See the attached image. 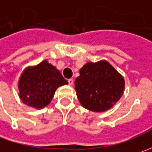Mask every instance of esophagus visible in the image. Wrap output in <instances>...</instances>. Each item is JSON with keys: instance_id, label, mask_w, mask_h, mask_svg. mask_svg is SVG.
I'll use <instances>...</instances> for the list:
<instances>
[{"instance_id": "1", "label": "esophagus", "mask_w": 152, "mask_h": 152, "mask_svg": "<svg viewBox=\"0 0 152 152\" xmlns=\"http://www.w3.org/2000/svg\"><path fill=\"white\" fill-rule=\"evenodd\" d=\"M67 82H68V85H72L73 84V79H69L68 80H67Z\"/></svg>"}]
</instances>
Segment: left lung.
Returning <instances> with one entry per match:
<instances>
[{"label": "left lung", "mask_w": 152, "mask_h": 152, "mask_svg": "<svg viewBox=\"0 0 152 152\" xmlns=\"http://www.w3.org/2000/svg\"><path fill=\"white\" fill-rule=\"evenodd\" d=\"M80 104L86 109L102 113L112 108L124 94V77L108 61L87 62L74 82Z\"/></svg>", "instance_id": "left-lung-1"}]
</instances>
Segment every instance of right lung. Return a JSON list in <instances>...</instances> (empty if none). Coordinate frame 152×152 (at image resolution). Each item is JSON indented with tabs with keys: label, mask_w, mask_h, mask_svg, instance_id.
Masks as SVG:
<instances>
[{
	"label": "right lung",
	"mask_w": 152,
	"mask_h": 152,
	"mask_svg": "<svg viewBox=\"0 0 152 152\" xmlns=\"http://www.w3.org/2000/svg\"><path fill=\"white\" fill-rule=\"evenodd\" d=\"M67 85L59 70L44 60L36 66L23 70L18 81V96L25 105L42 109L50 104L56 91Z\"/></svg>",
	"instance_id": "1"
}]
</instances>
